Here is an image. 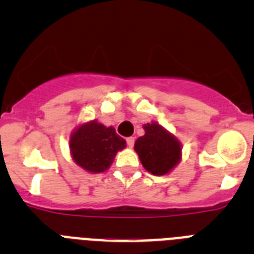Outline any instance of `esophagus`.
I'll use <instances>...</instances> for the list:
<instances>
[{"label": "esophagus", "mask_w": 254, "mask_h": 254, "mask_svg": "<svg viewBox=\"0 0 254 254\" xmlns=\"http://www.w3.org/2000/svg\"><path fill=\"white\" fill-rule=\"evenodd\" d=\"M127 145H128L129 147H132L134 145V137H127Z\"/></svg>", "instance_id": "1"}]
</instances>
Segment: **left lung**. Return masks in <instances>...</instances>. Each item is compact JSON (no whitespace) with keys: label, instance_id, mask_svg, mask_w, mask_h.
<instances>
[{"label":"left lung","instance_id":"left-lung-1","mask_svg":"<svg viewBox=\"0 0 254 254\" xmlns=\"http://www.w3.org/2000/svg\"><path fill=\"white\" fill-rule=\"evenodd\" d=\"M145 134L134 142V150L143 168L154 176L169 173L181 160V145L158 123L143 126Z\"/></svg>","mask_w":254,"mask_h":254}]
</instances>
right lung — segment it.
<instances>
[{
    "instance_id": "right-lung-1",
    "label": "right lung",
    "mask_w": 254,
    "mask_h": 254,
    "mask_svg": "<svg viewBox=\"0 0 254 254\" xmlns=\"http://www.w3.org/2000/svg\"><path fill=\"white\" fill-rule=\"evenodd\" d=\"M69 146L77 165L91 173L105 172L116 154L126 147V140L113 127L96 122L86 123L71 136Z\"/></svg>"
}]
</instances>
